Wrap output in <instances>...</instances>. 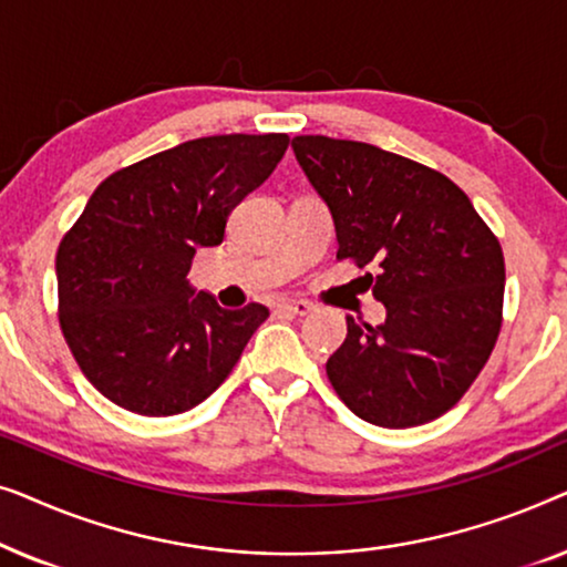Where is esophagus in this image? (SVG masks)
Wrapping results in <instances>:
<instances>
[{
	"label": "esophagus",
	"instance_id": "1",
	"mask_svg": "<svg viewBox=\"0 0 567 567\" xmlns=\"http://www.w3.org/2000/svg\"><path fill=\"white\" fill-rule=\"evenodd\" d=\"M312 305H309V301H305V299H284V301H278V312H284V315H293V317H305V315H309L312 312Z\"/></svg>",
	"mask_w": 567,
	"mask_h": 567
}]
</instances>
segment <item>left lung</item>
I'll return each mask as SVG.
<instances>
[{
	"instance_id": "left-lung-1",
	"label": "left lung",
	"mask_w": 567,
	"mask_h": 567,
	"mask_svg": "<svg viewBox=\"0 0 567 567\" xmlns=\"http://www.w3.org/2000/svg\"><path fill=\"white\" fill-rule=\"evenodd\" d=\"M301 169L328 204L338 260L367 274L382 324H355L328 359L338 398L367 423L436 421L491 359L503 322L498 237L446 175L374 144L293 136Z\"/></svg>"
}]
</instances>
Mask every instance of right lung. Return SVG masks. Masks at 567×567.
<instances>
[{
  "mask_svg": "<svg viewBox=\"0 0 567 567\" xmlns=\"http://www.w3.org/2000/svg\"><path fill=\"white\" fill-rule=\"evenodd\" d=\"M286 134L177 144L105 177L56 252L59 322L92 386L131 413L204 402L268 320L262 305L192 297L198 247L221 245L239 200L281 162Z\"/></svg>",
  "mask_w": 567,
  "mask_h": 567,
  "instance_id": "obj_1",
  "label": "right lung"
}]
</instances>
